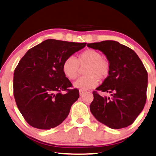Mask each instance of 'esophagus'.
Returning a JSON list of instances; mask_svg holds the SVG:
<instances>
[{
    "mask_svg": "<svg viewBox=\"0 0 156 156\" xmlns=\"http://www.w3.org/2000/svg\"><path fill=\"white\" fill-rule=\"evenodd\" d=\"M84 93H85V92H84V91H82V90H80V95L81 97L82 96V95H83V94H84Z\"/></svg>",
    "mask_w": 156,
    "mask_h": 156,
    "instance_id": "esophagus-1",
    "label": "esophagus"
}]
</instances>
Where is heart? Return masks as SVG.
<instances>
[{"instance_id":"1","label":"heart","mask_w":156,"mask_h":156,"mask_svg":"<svg viewBox=\"0 0 156 156\" xmlns=\"http://www.w3.org/2000/svg\"><path fill=\"white\" fill-rule=\"evenodd\" d=\"M85 67L83 73L86 76L80 78L73 84L75 88L82 91L96 87L99 83L98 78H106L110 70V62L102 57L99 51L87 49L76 59L73 56L67 57L63 62L62 70L68 80H74L80 74V68Z\"/></svg>"}]
</instances>
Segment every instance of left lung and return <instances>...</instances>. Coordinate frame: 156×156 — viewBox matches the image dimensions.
I'll return each mask as SVG.
<instances>
[{
	"label": "left lung",
	"mask_w": 156,
	"mask_h": 156,
	"mask_svg": "<svg viewBox=\"0 0 156 156\" xmlns=\"http://www.w3.org/2000/svg\"><path fill=\"white\" fill-rule=\"evenodd\" d=\"M87 46L101 51L110 65L108 76L96 90L110 93L111 97L92 92L91 113L112 129L129 126L146 103L148 75L143 62L132 49L116 41L90 43Z\"/></svg>",
	"instance_id": "1"
}]
</instances>
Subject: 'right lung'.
Returning a JSON list of instances; mask_svg holds the SVG:
<instances>
[{
	"mask_svg": "<svg viewBox=\"0 0 156 156\" xmlns=\"http://www.w3.org/2000/svg\"><path fill=\"white\" fill-rule=\"evenodd\" d=\"M86 44L48 39L29 49L19 62L13 73V95L31 126L49 129L66 119L80 93L77 89H68L72 83L63 73L62 64Z\"/></svg>",
	"mask_w": 156,
	"mask_h": 156,
	"instance_id": "obj_1",
	"label": "right lung"
}]
</instances>
